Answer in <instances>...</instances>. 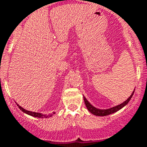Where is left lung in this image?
I'll use <instances>...</instances> for the list:
<instances>
[{
  "label": "left lung",
  "instance_id": "1",
  "mask_svg": "<svg viewBox=\"0 0 147 147\" xmlns=\"http://www.w3.org/2000/svg\"><path fill=\"white\" fill-rule=\"evenodd\" d=\"M134 92H135V89L133 92V93H132V94L130 95V96H129V97H128V98L124 102L121 103V104L116 105V106L112 107V108H108V109H99V108H95L94 106H93V105H92V104H91V103L86 100V98L84 96H83V100H84L87 109L88 110V111L91 112L92 114L95 115V116H108V115H110V114H112V113H116V111H119L120 109L124 108V107H125V105L129 102L130 99L132 98V96H133V94H134Z\"/></svg>",
  "mask_w": 147,
  "mask_h": 147
}]
</instances>
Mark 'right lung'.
I'll list each match as a JSON object with an SVG mask.
<instances>
[{
  "label": "right lung",
  "mask_w": 147,
  "mask_h": 147,
  "mask_svg": "<svg viewBox=\"0 0 147 147\" xmlns=\"http://www.w3.org/2000/svg\"><path fill=\"white\" fill-rule=\"evenodd\" d=\"M17 105H18V108H19L22 111H23L25 113H26V114L30 115V116H34V117H37V118H42V119L43 118H50V117H51L53 115L55 114V112H53V113H50V114H48V115L42 114V113H36V112H32V111H27V110L24 109L23 108H22L21 106H20L18 103H17Z\"/></svg>",
  "instance_id": "right-lung-1"
}]
</instances>
